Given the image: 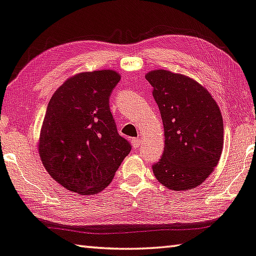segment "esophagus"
I'll list each match as a JSON object with an SVG mask.
<instances>
[{"label":"esophagus","mask_w":256,"mask_h":256,"mask_svg":"<svg viewBox=\"0 0 256 256\" xmlns=\"http://www.w3.org/2000/svg\"><path fill=\"white\" fill-rule=\"evenodd\" d=\"M132 144H133V148H138L141 146V138H133L132 140Z\"/></svg>","instance_id":"esophagus-1"}]
</instances>
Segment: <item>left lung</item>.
I'll return each mask as SVG.
<instances>
[{
	"instance_id": "left-lung-1",
	"label": "left lung",
	"mask_w": 256,
	"mask_h": 256,
	"mask_svg": "<svg viewBox=\"0 0 256 256\" xmlns=\"http://www.w3.org/2000/svg\"><path fill=\"white\" fill-rule=\"evenodd\" d=\"M146 78L153 87L164 128V151L152 166L153 174L171 190L196 188L222 156L220 110L206 88L187 76L158 69Z\"/></svg>"
}]
</instances>
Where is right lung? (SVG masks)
I'll use <instances>...</instances> for the list:
<instances>
[{
  "label": "right lung",
  "mask_w": 256,
  "mask_h": 256,
  "mask_svg": "<svg viewBox=\"0 0 256 256\" xmlns=\"http://www.w3.org/2000/svg\"><path fill=\"white\" fill-rule=\"evenodd\" d=\"M120 80L110 69L77 74L48 104L39 138L40 159L58 184L78 194H95L108 187L131 151L110 110V97Z\"/></svg>",
  "instance_id": "right-lung-1"
}]
</instances>
